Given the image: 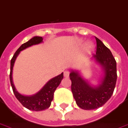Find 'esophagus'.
Instances as JSON below:
<instances>
[{"instance_id":"obj_1","label":"esophagus","mask_w":128,"mask_h":128,"mask_svg":"<svg viewBox=\"0 0 128 128\" xmlns=\"http://www.w3.org/2000/svg\"><path fill=\"white\" fill-rule=\"evenodd\" d=\"M70 75V72L68 71H64V76L65 78H68Z\"/></svg>"}]
</instances>
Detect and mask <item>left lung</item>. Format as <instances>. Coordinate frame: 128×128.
Returning a JSON list of instances; mask_svg holds the SVG:
<instances>
[{"label": "left lung", "mask_w": 128, "mask_h": 128, "mask_svg": "<svg viewBox=\"0 0 128 128\" xmlns=\"http://www.w3.org/2000/svg\"><path fill=\"white\" fill-rule=\"evenodd\" d=\"M94 37L96 50L93 57L102 66L104 72L99 86L91 87L77 72L72 71L70 74L72 91L76 104L81 108L89 110L100 107L109 100L113 94L117 80L116 60L109 48L100 39Z\"/></svg>", "instance_id": "left-lung-1"}]
</instances>
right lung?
<instances>
[{
    "label": "right lung",
    "instance_id": "right-lung-1",
    "mask_svg": "<svg viewBox=\"0 0 128 128\" xmlns=\"http://www.w3.org/2000/svg\"><path fill=\"white\" fill-rule=\"evenodd\" d=\"M42 39L43 38H42V37H37H37H33L30 40H28V42L22 44L20 47L14 53L12 58L11 59V62H10V80L14 93L15 94L16 98L20 102V103L24 107L34 111L44 110L50 106L51 101L53 99L54 93L55 90L60 85L61 81L64 78L63 73L48 81L44 85V87L40 89L38 93L34 95L24 96V95L20 94L14 88L13 82H12V70H13V66L16 59L20 54V51L26 49V48L29 47V46L34 45V44H39L42 42Z\"/></svg>",
    "mask_w": 128,
    "mask_h": 128
}]
</instances>
